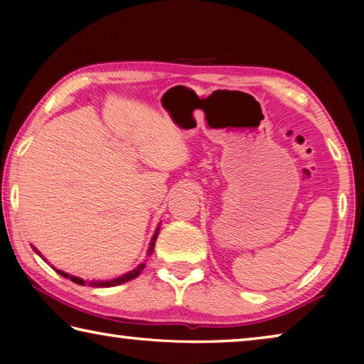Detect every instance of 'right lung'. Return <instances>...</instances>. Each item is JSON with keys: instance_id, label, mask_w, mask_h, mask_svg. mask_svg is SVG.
Returning a JSON list of instances; mask_svg holds the SVG:
<instances>
[{"instance_id": "add662e5", "label": "right lung", "mask_w": 364, "mask_h": 364, "mask_svg": "<svg viewBox=\"0 0 364 364\" xmlns=\"http://www.w3.org/2000/svg\"><path fill=\"white\" fill-rule=\"evenodd\" d=\"M157 236H159V231H156V236L152 237V242H151V247H149V254L152 252L154 245H156ZM143 268H144V264H139V267H138L136 269H133V271H130V273L123 274L122 278H117V279H112V281H106V282H90V286H96V287H112V286H119V284H123V282H128V281H132V279L136 278V276H139L141 269H143ZM56 271H58V273H59L60 276H64V278H70V281L75 282V284H80V286H85V284H86V281L80 279V278H75V276H69L67 273H64V271H59V269H56Z\"/></svg>"}]
</instances>
